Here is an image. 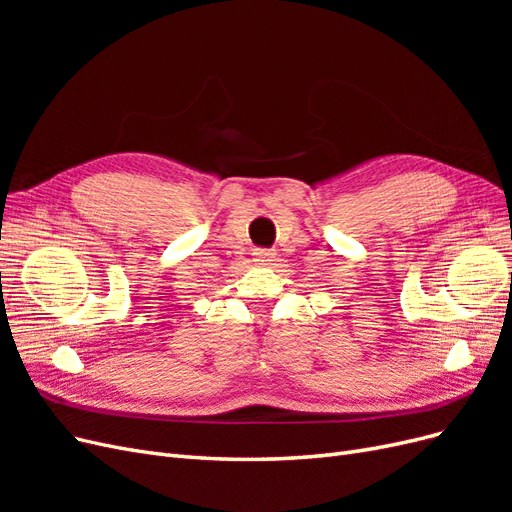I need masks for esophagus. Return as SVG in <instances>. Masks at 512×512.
Wrapping results in <instances>:
<instances>
[{"label": "esophagus", "mask_w": 512, "mask_h": 512, "mask_svg": "<svg viewBox=\"0 0 512 512\" xmlns=\"http://www.w3.org/2000/svg\"><path fill=\"white\" fill-rule=\"evenodd\" d=\"M273 258L275 254L271 250H254V262H258V265H269Z\"/></svg>", "instance_id": "obj_1"}]
</instances>
